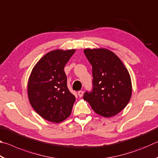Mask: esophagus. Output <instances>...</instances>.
<instances>
[{
    "instance_id": "34e87169",
    "label": "esophagus",
    "mask_w": 158,
    "mask_h": 158,
    "mask_svg": "<svg viewBox=\"0 0 158 158\" xmlns=\"http://www.w3.org/2000/svg\"><path fill=\"white\" fill-rule=\"evenodd\" d=\"M83 94H84V91H82V90H79V91H78V95L80 98L82 97Z\"/></svg>"
}]
</instances>
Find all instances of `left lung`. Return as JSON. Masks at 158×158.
Instances as JSON below:
<instances>
[{
  "instance_id": "obj_1",
  "label": "left lung",
  "mask_w": 158,
  "mask_h": 158,
  "mask_svg": "<svg viewBox=\"0 0 158 158\" xmlns=\"http://www.w3.org/2000/svg\"><path fill=\"white\" fill-rule=\"evenodd\" d=\"M84 53L92 65L93 89L86 91L84 100L93 110L109 118L121 112L132 95V82L128 70L121 59L111 51L85 49Z\"/></svg>"
}]
</instances>
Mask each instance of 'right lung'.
Listing matches in <instances>:
<instances>
[{
	"instance_id": "right-lung-1",
	"label": "right lung",
	"mask_w": 158,
	"mask_h": 158,
	"mask_svg": "<svg viewBox=\"0 0 158 158\" xmlns=\"http://www.w3.org/2000/svg\"><path fill=\"white\" fill-rule=\"evenodd\" d=\"M75 49L47 53L32 69L28 82L29 102L40 116L52 123L68 118L76 98L67 85L64 67Z\"/></svg>"
}]
</instances>
